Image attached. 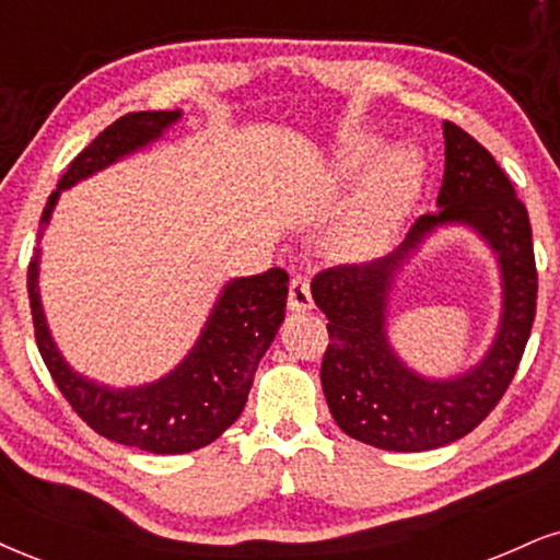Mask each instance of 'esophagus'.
<instances>
[{"instance_id": "1", "label": "esophagus", "mask_w": 560, "mask_h": 560, "mask_svg": "<svg viewBox=\"0 0 560 560\" xmlns=\"http://www.w3.org/2000/svg\"><path fill=\"white\" fill-rule=\"evenodd\" d=\"M288 303L295 312H303V308H312L314 299H312V282H308L306 275H295L291 280V293H288Z\"/></svg>"}]
</instances>
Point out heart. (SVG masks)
I'll return each instance as SVG.
<instances>
[{"label": "heart", "instance_id": "obj_1", "mask_svg": "<svg viewBox=\"0 0 560 560\" xmlns=\"http://www.w3.org/2000/svg\"><path fill=\"white\" fill-rule=\"evenodd\" d=\"M376 132H355L337 150L329 174L350 182L378 150ZM420 184V155L410 144H397L374 165L358 195L353 212L337 231V248L348 257H363L386 244L397 220L405 215Z\"/></svg>", "mask_w": 560, "mask_h": 560}]
</instances>
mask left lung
Instances as JSON below:
<instances>
[{
	"instance_id": "obj_1",
	"label": "left lung",
	"mask_w": 560,
	"mask_h": 560,
	"mask_svg": "<svg viewBox=\"0 0 560 560\" xmlns=\"http://www.w3.org/2000/svg\"><path fill=\"white\" fill-rule=\"evenodd\" d=\"M444 182L439 210L420 215L389 257L337 265L312 282L327 314L329 345L322 389L348 436L389 452H428L480 425L520 369L533 332L537 269L527 207L495 158L457 124L444 121ZM467 224L494 248L502 269L500 332L480 364L448 380L420 377L388 345V291L404 261L433 230Z\"/></svg>"
}]
</instances>
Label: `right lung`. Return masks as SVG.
I'll return each mask as SVG.
<instances>
[{"instance_id": "1", "label": "right lung", "mask_w": 560, "mask_h": 560, "mask_svg": "<svg viewBox=\"0 0 560 560\" xmlns=\"http://www.w3.org/2000/svg\"><path fill=\"white\" fill-rule=\"evenodd\" d=\"M178 119H182L178 108L135 112L103 129L69 163L57 191L48 197L38 225V244L61 191L121 161L124 155L148 148ZM38 259L40 248H36L27 267V299H31L40 358L72 410L95 433L142 452L186 454L212 444L228 425L236 423L261 355L267 353L285 319V269L272 267L261 275L228 282L207 316L195 348L171 374L153 384L114 389L90 382L61 358L40 306Z\"/></svg>"}]
</instances>
